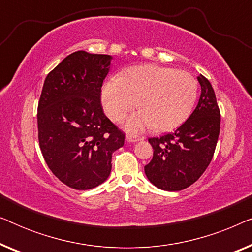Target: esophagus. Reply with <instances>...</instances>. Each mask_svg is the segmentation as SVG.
I'll use <instances>...</instances> for the list:
<instances>
[{"label":"esophagus","instance_id":"esophagus-1","mask_svg":"<svg viewBox=\"0 0 252 252\" xmlns=\"http://www.w3.org/2000/svg\"><path fill=\"white\" fill-rule=\"evenodd\" d=\"M143 139H144V137H137V136H132V135H127L126 136L127 142H137V141H141Z\"/></svg>","mask_w":252,"mask_h":252}]
</instances>
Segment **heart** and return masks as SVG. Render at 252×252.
Here are the masks:
<instances>
[{
  "label": "heart",
  "mask_w": 252,
  "mask_h": 252,
  "mask_svg": "<svg viewBox=\"0 0 252 252\" xmlns=\"http://www.w3.org/2000/svg\"><path fill=\"white\" fill-rule=\"evenodd\" d=\"M197 93L198 82L189 72L146 64L109 79L102 88V104L116 123L139 105L141 111L126 122L130 133L153 126L157 130H168L190 115Z\"/></svg>",
  "instance_id": "heart-1"
}]
</instances>
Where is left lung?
Here are the masks:
<instances>
[{
	"label": "left lung",
	"instance_id": "8db88e82",
	"mask_svg": "<svg viewBox=\"0 0 252 252\" xmlns=\"http://www.w3.org/2000/svg\"><path fill=\"white\" fill-rule=\"evenodd\" d=\"M201 96L190 117L174 132L151 137L154 149L144 166L151 184L167 191L189 187L211 163L220 132V110L211 84L199 74Z\"/></svg>",
	"mask_w": 252,
	"mask_h": 252
}]
</instances>
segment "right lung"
Instances as JSON below:
<instances>
[{
	"mask_svg": "<svg viewBox=\"0 0 252 252\" xmlns=\"http://www.w3.org/2000/svg\"><path fill=\"white\" fill-rule=\"evenodd\" d=\"M111 60L110 55L75 51L49 72L41 92V153L55 177L77 190L103 184L111 172L112 154L125 142V134L101 104Z\"/></svg>",
	"mask_w": 252,
	"mask_h": 252,
	"instance_id": "obj_1",
	"label": "right lung"
}]
</instances>
